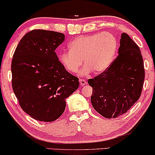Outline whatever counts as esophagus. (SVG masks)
Segmentation results:
<instances>
[{
	"mask_svg": "<svg viewBox=\"0 0 155 155\" xmlns=\"http://www.w3.org/2000/svg\"><path fill=\"white\" fill-rule=\"evenodd\" d=\"M80 83L81 86H84V85H86L87 84V81H86L85 80H82V79H80Z\"/></svg>",
	"mask_w": 155,
	"mask_h": 155,
	"instance_id": "obj_1",
	"label": "esophagus"
}]
</instances>
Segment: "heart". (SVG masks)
Masks as SVG:
<instances>
[{
	"label": "heart",
	"mask_w": 155,
	"mask_h": 155,
	"mask_svg": "<svg viewBox=\"0 0 155 155\" xmlns=\"http://www.w3.org/2000/svg\"><path fill=\"white\" fill-rule=\"evenodd\" d=\"M69 51L58 55L60 64L68 71L76 73L82 64L80 75L91 71L101 73L112 64L118 48L117 40L110 33H97L81 35L73 40L68 45Z\"/></svg>",
	"instance_id": "b5f03b06"
}]
</instances>
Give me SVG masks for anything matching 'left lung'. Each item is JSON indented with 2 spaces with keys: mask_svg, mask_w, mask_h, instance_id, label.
<instances>
[{
  "mask_svg": "<svg viewBox=\"0 0 155 155\" xmlns=\"http://www.w3.org/2000/svg\"><path fill=\"white\" fill-rule=\"evenodd\" d=\"M145 71L143 57L136 43L123 33L118 55L106 71L88 80L93 87V107L106 118L126 113L140 97Z\"/></svg>",
  "mask_w": 155,
  "mask_h": 155,
  "instance_id": "obj_1",
  "label": "left lung"
}]
</instances>
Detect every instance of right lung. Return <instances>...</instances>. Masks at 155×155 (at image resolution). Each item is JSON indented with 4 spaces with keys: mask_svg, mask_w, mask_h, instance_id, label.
Returning a JSON list of instances; mask_svg holds the SVG:
<instances>
[{
    "mask_svg": "<svg viewBox=\"0 0 155 155\" xmlns=\"http://www.w3.org/2000/svg\"><path fill=\"white\" fill-rule=\"evenodd\" d=\"M62 33L34 29L20 40L12 62V88L19 104L35 120L50 122L62 115L66 99L79 80L60 64L55 50Z\"/></svg>",
    "mask_w": 155,
    "mask_h": 155,
    "instance_id": "right-lung-1",
    "label": "right lung"
}]
</instances>
